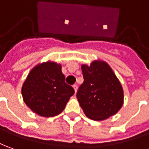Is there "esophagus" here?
<instances>
[{"mask_svg": "<svg viewBox=\"0 0 149 149\" xmlns=\"http://www.w3.org/2000/svg\"><path fill=\"white\" fill-rule=\"evenodd\" d=\"M73 88H74V92H75V93H76L77 90H78V86H77L76 84H74L73 85Z\"/></svg>", "mask_w": 149, "mask_h": 149, "instance_id": "obj_1", "label": "esophagus"}]
</instances>
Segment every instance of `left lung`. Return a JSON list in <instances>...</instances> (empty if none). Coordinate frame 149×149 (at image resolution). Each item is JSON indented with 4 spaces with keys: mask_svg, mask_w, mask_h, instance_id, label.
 <instances>
[{
    "mask_svg": "<svg viewBox=\"0 0 149 149\" xmlns=\"http://www.w3.org/2000/svg\"><path fill=\"white\" fill-rule=\"evenodd\" d=\"M84 83L77 98L85 115L102 121L117 113L123 104V90L113 70L105 61L82 65Z\"/></svg>",
    "mask_w": 149,
    "mask_h": 149,
    "instance_id": "8db88e82",
    "label": "left lung"
}]
</instances>
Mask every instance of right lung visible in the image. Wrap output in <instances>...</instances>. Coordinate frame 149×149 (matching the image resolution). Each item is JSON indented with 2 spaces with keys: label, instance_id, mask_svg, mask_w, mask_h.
I'll return each mask as SVG.
<instances>
[{
  "label": "right lung",
  "instance_id": "add662e5",
  "mask_svg": "<svg viewBox=\"0 0 149 149\" xmlns=\"http://www.w3.org/2000/svg\"><path fill=\"white\" fill-rule=\"evenodd\" d=\"M61 65L53 61L43 62L34 67L22 87L25 104L42 117H54L64 110L74 88L65 82Z\"/></svg>",
  "mask_w": 149,
  "mask_h": 149
}]
</instances>
